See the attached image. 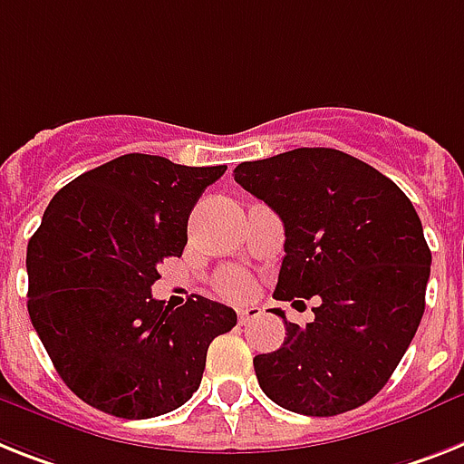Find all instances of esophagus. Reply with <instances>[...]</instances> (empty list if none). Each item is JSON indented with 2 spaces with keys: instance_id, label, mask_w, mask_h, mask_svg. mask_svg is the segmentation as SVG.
Returning a JSON list of instances; mask_svg holds the SVG:
<instances>
[{
  "instance_id": "obj_1",
  "label": "esophagus",
  "mask_w": 464,
  "mask_h": 464,
  "mask_svg": "<svg viewBox=\"0 0 464 464\" xmlns=\"http://www.w3.org/2000/svg\"><path fill=\"white\" fill-rule=\"evenodd\" d=\"M237 317H239V324L254 323V320H258L260 317V308L258 305H244V308H239Z\"/></svg>"
}]
</instances>
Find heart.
I'll list each match as a JSON object with an SVG mask.
<instances>
[{"mask_svg": "<svg viewBox=\"0 0 464 464\" xmlns=\"http://www.w3.org/2000/svg\"><path fill=\"white\" fill-rule=\"evenodd\" d=\"M220 292L227 294V296H241V294L248 292V286H251V282H248L246 275L241 273H229L225 275L223 279H220Z\"/></svg>", "mask_w": 464, "mask_h": 464, "instance_id": "heart-1", "label": "heart"}]
</instances>
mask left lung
<instances>
[{"label":"left lung","instance_id":"obj_1","mask_svg":"<svg viewBox=\"0 0 464 464\" xmlns=\"http://www.w3.org/2000/svg\"><path fill=\"white\" fill-rule=\"evenodd\" d=\"M235 179L285 223L275 298H320L313 323L285 320L282 348L254 358L260 389L310 417L367 403L424 313L431 251L411 198L372 166L324 147L246 160Z\"/></svg>","mask_w":464,"mask_h":464}]
</instances>
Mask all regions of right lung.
<instances>
[{
    "mask_svg": "<svg viewBox=\"0 0 464 464\" xmlns=\"http://www.w3.org/2000/svg\"><path fill=\"white\" fill-rule=\"evenodd\" d=\"M227 166L125 154L82 172L49 201L28 241V313L56 372L87 405L125 420L185 405L206 351L237 324L204 296H151L159 263L182 256L187 220Z\"/></svg>",
    "mask_w": 464,
    "mask_h": 464,
    "instance_id": "add662e5",
    "label": "right lung"
}]
</instances>
